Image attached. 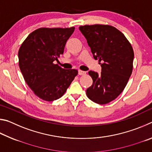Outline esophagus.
<instances>
[{"instance_id":"34e87169","label":"esophagus","mask_w":152,"mask_h":152,"mask_svg":"<svg viewBox=\"0 0 152 152\" xmlns=\"http://www.w3.org/2000/svg\"><path fill=\"white\" fill-rule=\"evenodd\" d=\"M78 74L79 75H85L86 72L80 70H78Z\"/></svg>"}]
</instances>
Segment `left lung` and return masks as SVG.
<instances>
[{
	"label": "left lung",
	"mask_w": 152,
	"mask_h": 152,
	"mask_svg": "<svg viewBox=\"0 0 152 152\" xmlns=\"http://www.w3.org/2000/svg\"><path fill=\"white\" fill-rule=\"evenodd\" d=\"M79 29L102 68L100 74L88 72L93 82L86 90L87 96L97 104L109 103L121 93L132 75V46L120 31L110 25H84Z\"/></svg>",
	"instance_id": "1"
}]
</instances>
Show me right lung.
<instances>
[{
	"label": "right lung",
	"mask_w": 152,
	"mask_h": 152,
	"mask_svg": "<svg viewBox=\"0 0 152 152\" xmlns=\"http://www.w3.org/2000/svg\"><path fill=\"white\" fill-rule=\"evenodd\" d=\"M75 28H39L31 33L18 52L19 65L25 82L35 95L45 101L60 99L78 74L58 64L67 40Z\"/></svg>",
	"instance_id": "obj_1"
}]
</instances>
